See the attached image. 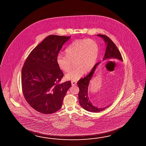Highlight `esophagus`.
Masks as SVG:
<instances>
[{"label": "esophagus", "mask_w": 146, "mask_h": 146, "mask_svg": "<svg viewBox=\"0 0 146 146\" xmlns=\"http://www.w3.org/2000/svg\"><path fill=\"white\" fill-rule=\"evenodd\" d=\"M77 84V81H72V86H76Z\"/></svg>", "instance_id": "esophagus-1"}]
</instances>
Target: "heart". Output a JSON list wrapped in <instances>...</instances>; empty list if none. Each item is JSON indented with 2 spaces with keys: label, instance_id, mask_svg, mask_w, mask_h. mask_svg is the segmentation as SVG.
<instances>
[{
  "label": "heart",
  "instance_id": "1",
  "mask_svg": "<svg viewBox=\"0 0 146 146\" xmlns=\"http://www.w3.org/2000/svg\"><path fill=\"white\" fill-rule=\"evenodd\" d=\"M99 45L92 39H82L74 40L66 49V55L58 54L56 61L59 68L64 72L69 71L74 62L76 67L66 74L67 80H79L84 72L93 68L99 55Z\"/></svg>",
  "mask_w": 146,
  "mask_h": 146
}]
</instances>
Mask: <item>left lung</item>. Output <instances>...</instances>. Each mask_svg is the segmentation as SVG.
Instances as JSON below:
<instances>
[{
  "instance_id": "left-lung-1",
  "label": "left lung",
  "mask_w": 146,
  "mask_h": 146,
  "mask_svg": "<svg viewBox=\"0 0 146 146\" xmlns=\"http://www.w3.org/2000/svg\"><path fill=\"white\" fill-rule=\"evenodd\" d=\"M97 36L102 37L106 42V53L103 58V60H119L123 61L121 54L115 44L109 37L106 35L97 34ZM100 62H98L93 67L92 70L86 77L80 79L77 82L78 86L79 88V92L78 93V99L79 104L83 109L87 111L90 112H99L106 109L109 106L105 108H97L93 106L90 102L88 96V86L89 82L91 80L94 72L96 70L97 66Z\"/></svg>"
}]
</instances>
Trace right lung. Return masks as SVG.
Listing matches in <instances>:
<instances>
[{
    "label": "right lung",
    "instance_id": "add662e5",
    "mask_svg": "<svg viewBox=\"0 0 146 146\" xmlns=\"http://www.w3.org/2000/svg\"><path fill=\"white\" fill-rule=\"evenodd\" d=\"M70 36L50 35L31 51L22 69V92L35 110L44 114L57 112L62 106L70 81L60 84L64 74L56 58Z\"/></svg>",
    "mask_w": 146,
    "mask_h": 146
}]
</instances>
